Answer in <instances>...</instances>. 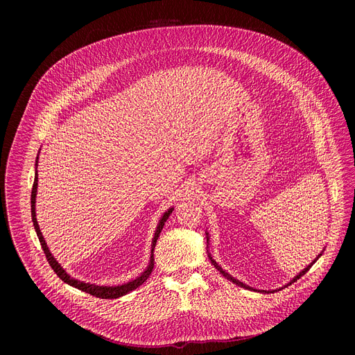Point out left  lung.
Here are the masks:
<instances>
[{
    "label": "left lung",
    "mask_w": 355,
    "mask_h": 355,
    "mask_svg": "<svg viewBox=\"0 0 355 355\" xmlns=\"http://www.w3.org/2000/svg\"><path fill=\"white\" fill-rule=\"evenodd\" d=\"M207 243H209V236H208V232H207ZM322 254H323V251L320 252V254H319V256H318V257H316V259H315V260H313V261H312V263H311V264H309L306 268H303V270H302V271H300L297 275H295V277H293V278H292V279H291V281H289V282H288L285 286H288V285L293 284V282H295V281H297V279H299L302 275H305V274H306V272L311 270V267H312V266H313V264H315V263L319 260V257H320ZM208 257H209V260L212 261L214 267H215V268H216V270H218V271H219V272H220V274H222L225 278H227V279H229V281H232L233 284H236V285H239V286H241V288H245V289H248V291H256V292H261V293H274V292H277V291H281L282 288H285V286H282V288H279V289H274V291H257V289H254V288H251V286H248V285H245V284L240 282L239 279H236L234 277H232L230 274H227L226 271H223V268H222V267H220V266H219V264H218V263H216V261L212 259V256L209 254V252H208Z\"/></svg>",
    "instance_id": "8db88e82"
}]
</instances>
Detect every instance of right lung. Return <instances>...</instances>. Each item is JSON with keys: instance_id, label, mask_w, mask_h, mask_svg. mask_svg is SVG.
Segmentation results:
<instances>
[{"instance_id": "right-lung-1", "label": "right lung", "mask_w": 355, "mask_h": 355, "mask_svg": "<svg viewBox=\"0 0 355 355\" xmlns=\"http://www.w3.org/2000/svg\"><path fill=\"white\" fill-rule=\"evenodd\" d=\"M37 159L36 157V171H35V181H33V188H32V195H31V212H32V222H33V226H35V230H36V234L39 237V241H40V245L44 251V256L50 264V267L53 268V271L58 274V277L64 281L66 284L80 289V291H84L92 296H96V297H101V299H116V297H121L126 293H129L130 291L139 288L147 278L148 275L151 274V271H153V267H155V247H156V243H157V239L163 230V226L164 223L167 222L168 216L173 214L174 208H170L168 211H166L163 214V216L160 218V222L157 225V229H156V233H155V237H153V241H151V254H150V261H148V266L147 268L133 281L128 282V284H123V285H116V286H101V285H95V284H87V282H83V281H78L76 278H71L64 270L63 267L56 261V259L52 256V252H50L43 236H42V232L39 229V225H37V220H36V211H35V204H36V192H37Z\"/></svg>"}]
</instances>
